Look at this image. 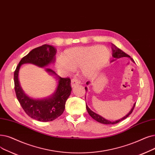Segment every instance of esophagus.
<instances>
[{
  "instance_id": "obj_1",
  "label": "esophagus",
  "mask_w": 155,
  "mask_h": 155,
  "mask_svg": "<svg viewBox=\"0 0 155 155\" xmlns=\"http://www.w3.org/2000/svg\"><path fill=\"white\" fill-rule=\"evenodd\" d=\"M71 86H72V87H75V86H76V85L80 84V80H79L77 77H73V79L71 80Z\"/></svg>"
}]
</instances>
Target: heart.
Wrapping results in <instances>:
<instances>
[{
	"mask_svg": "<svg viewBox=\"0 0 155 155\" xmlns=\"http://www.w3.org/2000/svg\"><path fill=\"white\" fill-rule=\"evenodd\" d=\"M111 54L104 46L75 47L66 49L57 58L56 68L64 71L82 68L83 75L87 78L95 76L109 62Z\"/></svg>",
	"mask_w": 155,
	"mask_h": 155,
	"instance_id": "obj_1",
	"label": "heart"
}]
</instances>
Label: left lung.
Returning <instances> with one entry per match:
<instances>
[{
  "instance_id": "obj_1",
  "label": "left lung",
  "mask_w": 155,
  "mask_h": 155,
  "mask_svg": "<svg viewBox=\"0 0 155 155\" xmlns=\"http://www.w3.org/2000/svg\"><path fill=\"white\" fill-rule=\"evenodd\" d=\"M112 46H113V48H112L113 54H112V56H113V58H116V59H118V58H123V57H129V58H130V56L127 54H126L125 52H124L123 51H122L121 49H120L119 48H118L117 47L115 46L114 44H113ZM130 59H131V60H132V61H134V60H133L132 58H130ZM115 59H113V60H112L111 61H115ZM89 83H90L89 82H87L86 84H87V85H88V84H89ZM85 91H87V87H85ZM135 106H136V103H134V104L133 107H132V109H131V110L130 111V112H129V113H128L127 115H125L124 117H123L122 118H121V119H120V120H116V121H113V122H112V121H110V120H107L104 118L103 117H101L100 115H97V113L93 112L91 109H89V107L87 106V104H86V109H87V111H88V113H89V114L90 115V116H91L93 119L96 120L97 122H99V123H101V124H108V125H109V124H111V125H113V124H117V123L121 122V121H122V120L125 119L126 118H127L128 117H129V116L130 115V114L132 113V111H133V110H134V107H135Z\"/></svg>"
}]
</instances>
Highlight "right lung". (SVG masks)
<instances>
[{
    "label": "right lung",
    "mask_w": 155,
    "mask_h": 155,
    "mask_svg": "<svg viewBox=\"0 0 155 155\" xmlns=\"http://www.w3.org/2000/svg\"><path fill=\"white\" fill-rule=\"evenodd\" d=\"M56 49L52 45L44 44L31 50L19 61L14 73L15 90L19 103L25 112L31 118L40 122H50L61 115L64 109L66 100L71 91L70 78L56 77L58 80L57 89L51 96L42 99H35L26 95L19 85L18 73L20 67L25 63H31L39 67H45L54 61ZM46 71L51 75H56V73L49 68Z\"/></svg>",
    "instance_id": "right-lung-1"
}]
</instances>
